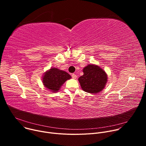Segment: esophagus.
<instances>
[{"label":"esophagus","instance_id":"obj_1","mask_svg":"<svg viewBox=\"0 0 146 146\" xmlns=\"http://www.w3.org/2000/svg\"><path fill=\"white\" fill-rule=\"evenodd\" d=\"M72 78H73V79L77 78V76H76V74H72Z\"/></svg>","mask_w":146,"mask_h":146}]
</instances>
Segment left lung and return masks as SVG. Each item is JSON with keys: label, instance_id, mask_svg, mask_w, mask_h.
Here are the masks:
<instances>
[{"label": "left lung", "instance_id": "obj_1", "mask_svg": "<svg viewBox=\"0 0 146 146\" xmlns=\"http://www.w3.org/2000/svg\"><path fill=\"white\" fill-rule=\"evenodd\" d=\"M84 74L78 78L82 90L91 94L100 92L105 88L108 81L106 72L99 66L88 65L83 69Z\"/></svg>", "mask_w": 146, "mask_h": 146}]
</instances>
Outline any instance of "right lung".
Wrapping results in <instances>:
<instances>
[{
	"label": "right lung",
	"mask_w": 146,
	"mask_h": 146,
	"mask_svg": "<svg viewBox=\"0 0 146 146\" xmlns=\"http://www.w3.org/2000/svg\"><path fill=\"white\" fill-rule=\"evenodd\" d=\"M70 78L71 76L67 72L57 68H51L44 73L43 83L47 89L55 92L58 91L64 83Z\"/></svg>",
	"instance_id": "1"
}]
</instances>
